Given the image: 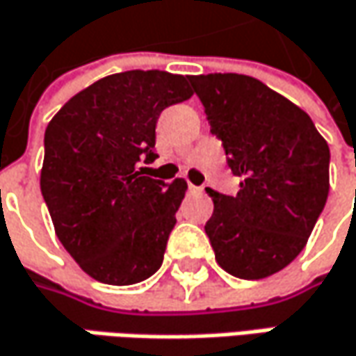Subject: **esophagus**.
Returning a JSON list of instances; mask_svg holds the SVG:
<instances>
[{
    "label": "esophagus",
    "instance_id": "obj_1",
    "mask_svg": "<svg viewBox=\"0 0 356 356\" xmlns=\"http://www.w3.org/2000/svg\"><path fill=\"white\" fill-rule=\"evenodd\" d=\"M187 191H189V193H203V187H197V185H193V183H187Z\"/></svg>",
    "mask_w": 356,
    "mask_h": 356
}]
</instances>
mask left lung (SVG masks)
I'll list each match as a JSON object with an SVG mask.
<instances>
[{
    "label": "left lung",
    "mask_w": 356,
    "mask_h": 356,
    "mask_svg": "<svg viewBox=\"0 0 356 356\" xmlns=\"http://www.w3.org/2000/svg\"><path fill=\"white\" fill-rule=\"evenodd\" d=\"M189 82L240 177L236 195L207 189L216 260L236 278L272 276L302 252L323 213L328 145L302 108L252 76L199 74Z\"/></svg>",
    "instance_id": "8db88e82"
}]
</instances>
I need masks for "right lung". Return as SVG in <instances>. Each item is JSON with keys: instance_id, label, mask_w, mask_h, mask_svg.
Returning a JSON list of instances; mask_svg holds the SVG:
<instances>
[{"instance_id": "1", "label": "right lung", "mask_w": 356, "mask_h": 356, "mask_svg": "<svg viewBox=\"0 0 356 356\" xmlns=\"http://www.w3.org/2000/svg\"><path fill=\"white\" fill-rule=\"evenodd\" d=\"M191 95L181 74H113L72 96L46 129L42 195L58 240L98 282H143L163 264L187 183L136 165L157 159L159 115Z\"/></svg>"}]
</instances>
